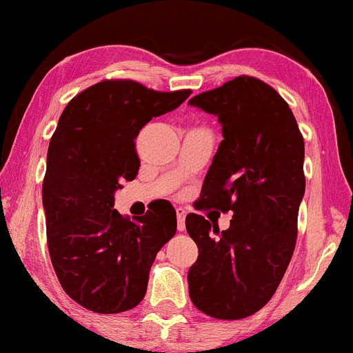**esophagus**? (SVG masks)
<instances>
[{
  "instance_id": "1",
  "label": "esophagus",
  "mask_w": 353,
  "mask_h": 353,
  "mask_svg": "<svg viewBox=\"0 0 353 353\" xmlns=\"http://www.w3.org/2000/svg\"><path fill=\"white\" fill-rule=\"evenodd\" d=\"M185 218H186V211L183 208H176V221H178V231L185 230Z\"/></svg>"
}]
</instances>
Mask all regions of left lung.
Masks as SVG:
<instances>
[{
    "label": "left lung",
    "mask_w": 353,
    "mask_h": 353,
    "mask_svg": "<svg viewBox=\"0 0 353 353\" xmlns=\"http://www.w3.org/2000/svg\"><path fill=\"white\" fill-rule=\"evenodd\" d=\"M188 103L223 127L198 208L233 213L225 231L200 214L186 216L198 246L190 297L210 317H250L274 296L296 248L304 139L288 102L256 77L239 76Z\"/></svg>",
    "instance_id": "8db88e82"
}]
</instances>
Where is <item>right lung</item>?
<instances>
[{
	"instance_id": "1",
	"label": "right lung",
	"mask_w": 353,
	"mask_h": 353,
	"mask_svg": "<svg viewBox=\"0 0 353 353\" xmlns=\"http://www.w3.org/2000/svg\"><path fill=\"white\" fill-rule=\"evenodd\" d=\"M190 94L110 79L82 90L61 114L48 148L43 205L52 268L82 307L119 314L143 299L157 252L176 233V213L159 201L130 219L114 210V193L139 173L142 127Z\"/></svg>"
}]
</instances>
